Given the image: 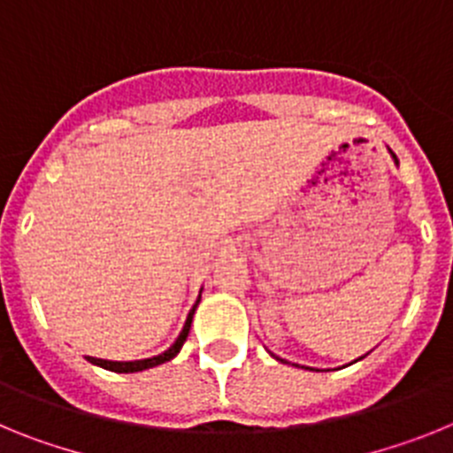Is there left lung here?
I'll return each mask as SVG.
<instances>
[{"instance_id":"1","label":"left lung","mask_w":453,"mask_h":453,"mask_svg":"<svg viewBox=\"0 0 453 453\" xmlns=\"http://www.w3.org/2000/svg\"><path fill=\"white\" fill-rule=\"evenodd\" d=\"M390 154H392V150H390ZM392 158H395V161H397V156H395V154H392ZM274 358H276V356H274ZM276 361H281V358H276ZM306 370H308V367H306Z\"/></svg>"}]
</instances>
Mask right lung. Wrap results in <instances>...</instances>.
I'll return each instance as SVG.
<instances>
[{
	"mask_svg": "<svg viewBox=\"0 0 453 453\" xmlns=\"http://www.w3.org/2000/svg\"><path fill=\"white\" fill-rule=\"evenodd\" d=\"M202 297V295H199ZM199 299L195 302V306H192V311L188 313V319L186 324H183L181 334H179V338L174 340V345L170 347L167 351H163V354L154 356V358H142V361H104V358H92V356H88V361L92 363V365H99L104 367V370H111V372H119V374H129V372H142V370H150V367H156L161 365V363H167L172 361L174 356L181 351L183 342H186L188 334H190V324H192V315H195V308H197Z\"/></svg>",
	"mask_w": 453,
	"mask_h": 453,
	"instance_id": "obj_1",
	"label": "right lung"
}]
</instances>
